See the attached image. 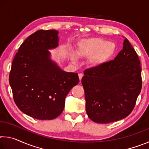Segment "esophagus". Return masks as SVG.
Segmentation results:
<instances>
[{
    "label": "esophagus",
    "mask_w": 149,
    "mask_h": 149,
    "mask_svg": "<svg viewBox=\"0 0 149 149\" xmlns=\"http://www.w3.org/2000/svg\"><path fill=\"white\" fill-rule=\"evenodd\" d=\"M78 76H79V80L81 81L82 79L83 76H84V75H83V74H81V73H80V74H78Z\"/></svg>",
    "instance_id": "obj_1"
}]
</instances>
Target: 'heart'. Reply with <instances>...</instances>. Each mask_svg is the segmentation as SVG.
<instances>
[{
  "mask_svg": "<svg viewBox=\"0 0 149 149\" xmlns=\"http://www.w3.org/2000/svg\"><path fill=\"white\" fill-rule=\"evenodd\" d=\"M116 51L114 42H108L100 38H90L79 42L76 50L78 56L82 58H90L91 64L95 66L102 65L113 56ZM73 62L76 57L72 56Z\"/></svg>",
  "mask_w": 149,
  "mask_h": 149,
  "instance_id": "1",
  "label": "heart"
}]
</instances>
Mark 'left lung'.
<instances>
[{
	"instance_id": "left-lung-1",
	"label": "left lung",
	"mask_w": 149,
	"mask_h": 149,
	"mask_svg": "<svg viewBox=\"0 0 149 149\" xmlns=\"http://www.w3.org/2000/svg\"><path fill=\"white\" fill-rule=\"evenodd\" d=\"M114 60L84 71L81 84L91 120L108 123L132 112L142 88L141 62L127 39Z\"/></svg>"
}]
</instances>
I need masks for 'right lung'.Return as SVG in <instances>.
I'll return each mask as SVG.
<instances>
[{
    "label": "right lung",
    "mask_w": 149,
    "mask_h": 149,
    "mask_svg": "<svg viewBox=\"0 0 149 149\" xmlns=\"http://www.w3.org/2000/svg\"><path fill=\"white\" fill-rule=\"evenodd\" d=\"M58 32L39 30L25 40L15 55L9 75L14 102L24 114L37 120L61 114L65 99L79 81L50 59L49 49L58 46Z\"/></svg>",
    "instance_id": "right-lung-1"
}]
</instances>
